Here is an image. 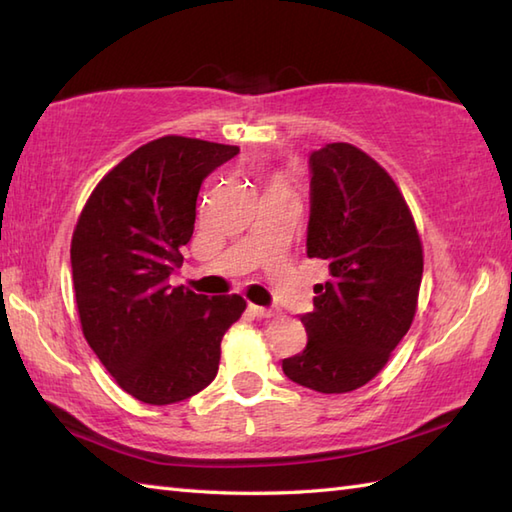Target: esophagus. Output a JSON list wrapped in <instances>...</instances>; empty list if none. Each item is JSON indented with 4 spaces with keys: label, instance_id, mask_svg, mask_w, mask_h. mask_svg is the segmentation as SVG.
I'll return each mask as SVG.
<instances>
[{
    "label": "esophagus",
    "instance_id": "34e87169",
    "mask_svg": "<svg viewBox=\"0 0 512 512\" xmlns=\"http://www.w3.org/2000/svg\"><path fill=\"white\" fill-rule=\"evenodd\" d=\"M248 310L253 312V317H257V319H273V317H275V310H268V308H262V306H255V303H250Z\"/></svg>",
    "mask_w": 512,
    "mask_h": 512
}]
</instances>
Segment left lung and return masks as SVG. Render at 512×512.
Wrapping results in <instances>:
<instances>
[{
  "instance_id": "left-lung-1",
  "label": "left lung",
  "mask_w": 512,
  "mask_h": 512,
  "mask_svg": "<svg viewBox=\"0 0 512 512\" xmlns=\"http://www.w3.org/2000/svg\"><path fill=\"white\" fill-rule=\"evenodd\" d=\"M308 257L330 279L301 317L306 350L281 361L292 383L321 394L367 385L411 328L422 281V242L396 182L350 143L310 156Z\"/></svg>"
}]
</instances>
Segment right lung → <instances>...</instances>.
Listing matches in <instances>:
<instances>
[{
	"label": "right lung",
	"instance_id": "obj_1",
	"mask_svg": "<svg viewBox=\"0 0 512 512\" xmlns=\"http://www.w3.org/2000/svg\"><path fill=\"white\" fill-rule=\"evenodd\" d=\"M237 154L235 145L200 138L151 140L96 184L74 226L85 341L116 385L147 405H173L211 385L224 334L246 310L239 295L169 284L193 235L204 178Z\"/></svg>",
	"mask_w": 512,
	"mask_h": 512
}]
</instances>
